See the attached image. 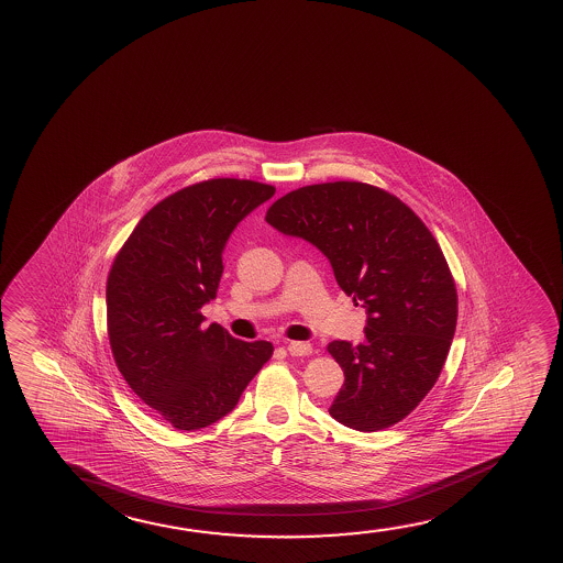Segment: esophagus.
Here are the masks:
<instances>
[{
  "label": "esophagus",
  "mask_w": 563,
  "mask_h": 563,
  "mask_svg": "<svg viewBox=\"0 0 563 563\" xmlns=\"http://www.w3.org/2000/svg\"><path fill=\"white\" fill-rule=\"evenodd\" d=\"M287 352L291 354V356H309L312 352L311 344H307V342H289L287 344Z\"/></svg>",
  "instance_id": "obj_1"
}]
</instances>
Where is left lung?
<instances>
[{"label": "left lung", "instance_id": "8db88e82", "mask_svg": "<svg viewBox=\"0 0 563 563\" xmlns=\"http://www.w3.org/2000/svg\"><path fill=\"white\" fill-rule=\"evenodd\" d=\"M266 221L314 244L366 309L362 344L327 346L344 372L332 419L362 432L397 424L434 387L454 339L457 291L437 239L399 197L362 181L294 189Z\"/></svg>", "mask_w": 563, "mask_h": 563}]
</instances>
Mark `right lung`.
Listing matches in <instances>:
<instances>
[{
    "label": "right lung",
    "instance_id": "right-lung-1",
    "mask_svg": "<svg viewBox=\"0 0 563 563\" xmlns=\"http://www.w3.org/2000/svg\"><path fill=\"white\" fill-rule=\"evenodd\" d=\"M276 194L252 179L213 178L162 199L134 227L108 276L113 360L141 401L174 429H206L236 407L274 354L272 342L203 327L224 244L252 209Z\"/></svg>",
    "mask_w": 563,
    "mask_h": 563
}]
</instances>
